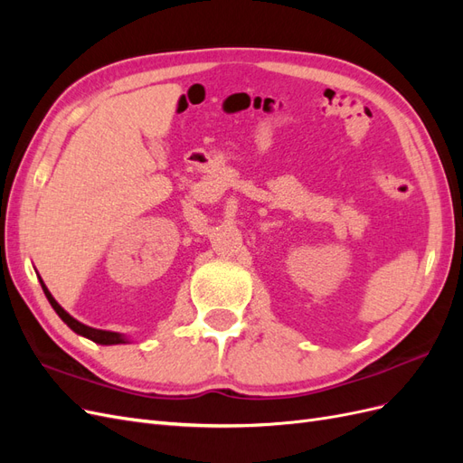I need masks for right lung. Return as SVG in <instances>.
<instances>
[{"label":"right lung","instance_id":"1","mask_svg":"<svg viewBox=\"0 0 463 463\" xmlns=\"http://www.w3.org/2000/svg\"><path fill=\"white\" fill-rule=\"evenodd\" d=\"M40 278V276H38ZM40 284H42V289H44V293H46V298H48V301H50V305L53 307V311L60 315V318L65 322V325L71 328L73 332H77L79 335H85V338H89V340H92V342H96V344H102V345H114V344H125L128 342V338H125L123 334H118V332H109V330H98V328H92V326H87V325H82V322H79L77 318H73L71 315H69L63 307L55 301L53 298H52V293L48 291V288H46V284L42 282V278H40Z\"/></svg>","mask_w":463,"mask_h":463}]
</instances>
